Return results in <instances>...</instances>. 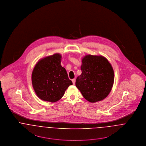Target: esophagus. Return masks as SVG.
Returning <instances> with one entry per match:
<instances>
[{
    "instance_id": "esophagus-1",
    "label": "esophagus",
    "mask_w": 146,
    "mask_h": 146,
    "mask_svg": "<svg viewBox=\"0 0 146 146\" xmlns=\"http://www.w3.org/2000/svg\"><path fill=\"white\" fill-rule=\"evenodd\" d=\"M72 83H73V84L74 85V84H75V83H76V79H73L72 80Z\"/></svg>"
}]
</instances>
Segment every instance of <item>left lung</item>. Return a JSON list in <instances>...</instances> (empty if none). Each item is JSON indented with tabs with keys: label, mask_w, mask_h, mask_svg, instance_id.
Returning <instances> with one entry per match:
<instances>
[{
	"label": "left lung",
	"mask_w": 146,
	"mask_h": 146,
	"mask_svg": "<svg viewBox=\"0 0 146 146\" xmlns=\"http://www.w3.org/2000/svg\"><path fill=\"white\" fill-rule=\"evenodd\" d=\"M82 74L77 77L76 88L83 97L91 103L104 99L114 83V71L104 56L88 55L82 59Z\"/></svg>",
	"instance_id": "8db88e82"
}]
</instances>
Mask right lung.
<instances>
[{
    "mask_svg": "<svg viewBox=\"0 0 146 146\" xmlns=\"http://www.w3.org/2000/svg\"><path fill=\"white\" fill-rule=\"evenodd\" d=\"M59 54L46 57L36 64L32 74V83L36 95L42 100L55 102L62 97L72 85L66 70L61 65Z\"/></svg>",
    "mask_w": 146,
    "mask_h": 146,
    "instance_id": "add662e5",
    "label": "right lung"
}]
</instances>
